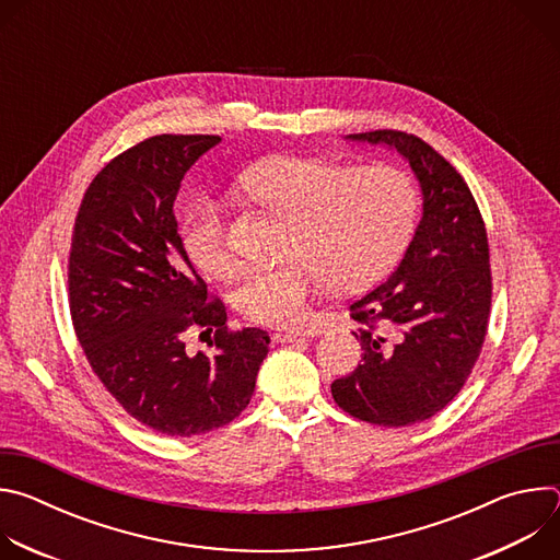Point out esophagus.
<instances>
[{
  "mask_svg": "<svg viewBox=\"0 0 560 560\" xmlns=\"http://www.w3.org/2000/svg\"><path fill=\"white\" fill-rule=\"evenodd\" d=\"M272 339L277 343H303V341H307V335L305 332H277Z\"/></svg>",
  "mask_w": 560,
  "mask_h": 560,
  "instance_id": "34e87169",
  "label": "esophagus"
}]
</instances>
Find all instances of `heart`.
<instances>
[{
    "label": "heart",
    "instance_id": "b5f03b06",
    "mask_svg": "<svg viewBox=\"0 0 560 560\" xmlns=\"http://www.w3.org/2000/svg\"><path fill=\"white\" fill-rule=\"evenodd\" d=\"M259 206L288 217L285 261L250 268L232 290L246 322L272 328L305 324L312 296L328 281L350 292L378 281L401 259L415 234L419 190L392 166L348 168L318 156H275L242 179ZM182 242L192 266L225 277L236 266L217 203L199 201L186 217Z\"/></svg>",
    "mask_w": 560,
    "mask_h": 560
}]
</instances>
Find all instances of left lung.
Returning <instances> with one entry per match:
<instances>
[{"instance_id":"left-lung-1","label":"left lung","mask_w":560,"mask_h":560,"mask_svg":"<svg viewBox=\"0 0 560 560\" xmlns=\"http://www.w3.org/2000/svg\"><path fill=\"white\" fill-rule=\"evenodd\" d=\"M346 139L396 150L423 195L401 264L350 305L363 354L332 383L337 406L354 419L404 428L441 412L481 354L492 305L488 232L463 177L423 139L401 130Z\"/></svg>"}]
</instances>
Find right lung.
<instances>
[{"label":"right lung","instance_id":"1","mask_svg":"<svg viewBox=\"0 0 560 560\" xmlns=\"http://www.w3.org/2000/svg\"><path fill=\"white\" fill-rule=\"evenodd\" d=\"M219 141L156 135L117 154L89 186L72 230L77 339L115 401L166 436L206 434L242 415L270 343L259 328L228 330L223 303L208 301L177 232L182 179ZM190 327L215 332L212 355L185 352Z\"/></svg>","mask_w":560,"mask_h":560}]
</instances>
